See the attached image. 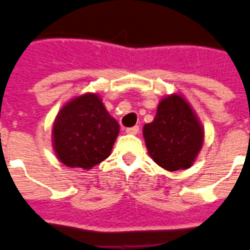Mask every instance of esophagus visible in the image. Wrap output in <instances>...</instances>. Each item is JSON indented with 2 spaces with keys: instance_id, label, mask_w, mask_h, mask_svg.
<instances>
[{
  "instance_id": "34e87169",
  "label": "esophagus",
  "mask_w": 250,
  "mask_h": 250,
  "mask_svg": "<svg viewBox=\"0 0 250 250\" xmlns=\"http://www.w3.org/2000/svg\"><path fill=\"white\" fill-rule=\"evenodd\" d=\"M138 132H140V127L138 126H133V127H127L126 129V133L127 134H138Z\"/></svg>"
}]
</instances>
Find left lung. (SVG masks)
Returning <instances> with one entry per match:
<instances>
[{"instance_id": "left-lung-1", "label": "left lung", "mask_w": 250, "mask_h": 250, "mask_svg": "<svg viewBox=\"0 0 250 250\" xmlns=\"http://www.w3.org/2000/svg\"><path fill=\"white\" fill-rule=\"evenodd\" d=\"M149 156L169 172L189 169L204 144V126L190 103L180 93L167 94L152 123L143 129Z\"/></svg>"}]
</instances>
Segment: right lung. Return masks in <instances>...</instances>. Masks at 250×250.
I'll return each mask as SVG.
<instances>
[{"instance_id": "add662e5", "label": "right lung", "mask_w": 250, "mask_h": 250, "mask_svg": "<svg viewBox=\"0 0 250 250\" xmlns=\"http://www.w3.org/2000/svg\"><path fill=\"white\" fill-rule=\"evenodd\" d=\"M120 125L97 93L69 100L60 109L52 127V146L67 167L89 170L112 153Z\"/></svg>"}]
</instances>
